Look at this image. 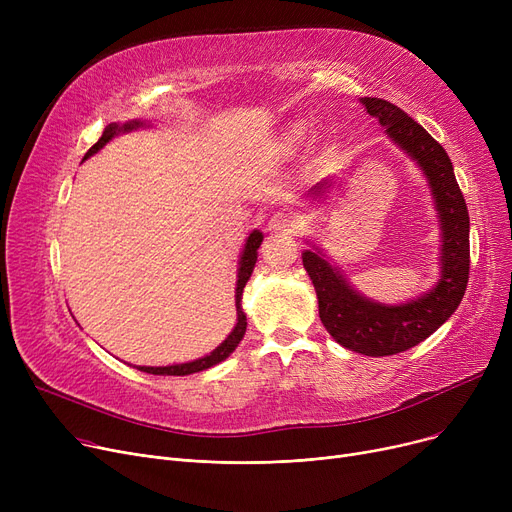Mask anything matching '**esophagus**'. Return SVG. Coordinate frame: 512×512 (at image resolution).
<instances>
[{
    "label": "esophagus",
    "mask_w": 512,
    "mask_h": 512,
    "mask_svg": "<svg viewBox=\"0 0 512 512\" xmlns=\"http://www.w3.org/2000/svg\"><path fill=\"white\" fill-rule=\"evenodd\" d=\"M303 220L299 213H294L292 209H278L272 213L270 222H267V228L272 232H284V234H292L301 228Z\"/></svg>",
    "instance_id": "1"
}]
</instances>
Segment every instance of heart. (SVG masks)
<instances>
[{
  "label": "heart",
  "instance_id": "1",
  "mask_svg": "<svg viewBox=\"0 0 512 512\" xmlns=\"http://www.w3.org/2000/svg\"><path fill=\"white\" fill-rule=\"evenodd\" d=\"M301 134H303V132H301V128H297V130H294V139H299V137H301Z\"/></svg>",
  "mask_w": 512,
  "mask_h": 512
}]
</instances>
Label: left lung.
<instances>
[{
  "mask_svg": "<svg viewBox=\"0 0 512 512\" xmlns=\"http://www.w3.org/2000/svg\"><path fill=\"white\" fill-rule=\"evenodd\" d=\"M369 116L378 118L388 137L405 149L429 180L442 226V276L421 299L386 307L355 292L319 251H305L303 265L313 280L319 317L330 336L348 351L388 357L409 351L432 336L461 305L469 282V211L444 147L398 105L363 97ZM321 184L315 193H319Z\"/></svg>",
  "mask_w": 512,
  "mask_h": 512,
  "instance_id": "left-lung-1",
  "label": "left lung"
}]
</instances>
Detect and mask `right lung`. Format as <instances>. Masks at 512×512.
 <instances>
[{
    "label": "right lung",
    "instance_id": "obj_1",
    "mask_svg": "<svg viewBox=\"0 0 512 512\" xmlns=\"http://www.w3.org/2000/svg\"><path fill=\"white\" fill-rule=\"evenodd\" d=\"M141 122L132 120L124 126H118V124H110L105 126L101 139L87 151L85 159L91 157L93 153H97L107 141H112L114 134L122 132V130H132V128H139ZM261 240H263V234L259 230H255L249 238H247V245H245V251H242V257H240V267H238V282H236V326L234 330L230 332V336L215 348L213 353L205 355L203 359H197V361H191V363H180V365H168V367H137L145 373H153V375H188V373H197V371H203V369H209L213 365L222 363L226 357H230V353L234 351V348L238 346V342L242 340V336H245L247 332V315L242 313V307H240V297H242V288H245V284L249 282L251 274H253V267H255V261H257V249L261 247Z\"/></svg>",
    "mask_w": 512,
    "mask_h": 512
}]
</instances>
